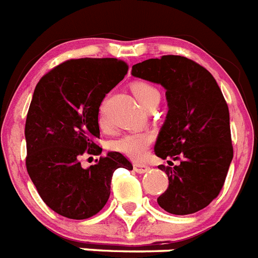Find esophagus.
Masks as SVG:
<instances>
[{"label": "esophagus", "instance_id": "34e87169", "mask_svg": "<svg viewBox=\"0 0 258 258\" xmlns=\"http://www.w3.org/2000/svg\"><path fill=\"white\" fill-rule=\"evenodd\" d=\"M149 166L148 165H144V164H135V172L140 173V174H142V173H146L148 170H149Z\"/></svg>", "mask_w": 258, "mask_h": 258}]
</instances>
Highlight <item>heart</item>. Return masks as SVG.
Instances as JSON below:
<instances>
[{"label":"heart","mask_w":258,"mask_h":258,"mask_svg":"<svg viewBox=\"0 0 258 258\" xmlns=\"http://www.w3.org/2000/svg\"><path fill=\"white\" fill-rule=\"evenodd\" d=\"M132 92L144 108L148 106L150 101L160 97L158 90L146 82H135L132 85ZM100 125L102 127L106 125L102 117H100ZM152 141H153V136L149 132H131V133H123L116 140H113L110 146L113 150L132 160H142L148 153Z\"/></svg>","instance_id":"obj_1"}]
</instances>
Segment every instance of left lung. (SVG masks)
<instances>
[{
    "label": "left lung",
    "instance_id": "obj_1",
    "mask_svg": "<svg viewBox=\"0 0 258 258\" xmlns=\"http://www.w3.org/2000/svg\"><path fill=\"white\" fill-rule=\"evenodd\" d=\"M132 76L166 90L169 110L154 152L180 164L158 166L169 180L158 205L178 216L201 211L220 195L233 158L229 109L221 89L205 68L181 55L136 63Z\"/></svg>",
    "mask_w": 258,
    "mask_h": 258
}]
</instances>
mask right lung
<instances>
[{
	"label": "right lung",
	"mask_w": 258,
	"mask_h": 258,
	"mask_svg": "<svg viewBox=\"0 0 258 258\" xmlns=\"http://www.w3.org/2000/svg\"><path fill=\"white\" fill-rule=\"evenodd\" d=\"M127 73L117 58H78L59 63L37 84L25 139L26 169L38 195L55 213L89 218L105 207L114 170L133 166L109 152L84 169L81 158L100 156L98 110L105 96Z\"/></svg>",
	"instance_id": "1"
}]
</instances>
